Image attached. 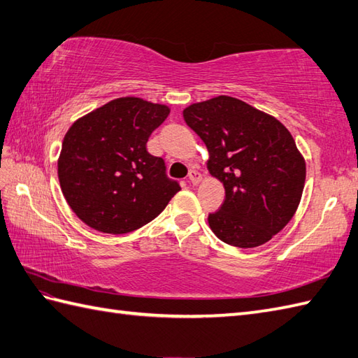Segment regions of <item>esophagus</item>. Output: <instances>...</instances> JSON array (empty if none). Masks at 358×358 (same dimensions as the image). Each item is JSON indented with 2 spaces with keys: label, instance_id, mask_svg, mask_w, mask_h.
I'll return each instance as SVG.
<instances>
[{
  "label": "esophagus",
  "instance_id": "34e87169",
  "mask_svg": "<svg viewBox=\"0 0 358 358\" xmlns=\"http://www.w3.org/2000/svg\"><path fill=\"white\" fill-rule=\"evenodd\" d=\"M188 179H189V182L193 185H197L200 180H202V174H200L199 171H196V170H191L189 171V174H188Z\"/></svg>",
  "mask_w": 358,
  "mask_h": 358
}]
</instances>
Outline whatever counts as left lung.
Segmentation results:
<instances>
[{
  "instance_id": "8db88e82",
  "label": "left lung",
  "mask_w": 358,
  "mask_h": 358,
  "mask_svg": "<svg viewBox=\"0 0 358 358\" xmlns=\"http://www.w3.org/2000/svg\"><path fill=\"white\" fill-rule=\"evenodd\" d=\"M185 123L205 143L206 167L224 187V202L208 215L226 245H264L292 220L305 184V159L287 127L238 99L219 95L189 104Z\"/></svg>"
}]
</instances>
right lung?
I'll list each match as a JSON object with an SVG mask.
<instances>
[{"instance_id":"right-lung-1","label":"right lung","mask_w":358,"mask_h":358,"mask_svg":"<svg viewBox=\"0 0 358 358\" xmlns=\"http://www.w3.org/2000/svg\"><path fill=\"white\" fill-rule=\"evenodd\" d=\"M170 108L138 97L115 99L74 121L57 161L69 208L90 228L127 234L158 217L180 189L147 141Z\"/></svg>"}]
</instances>
